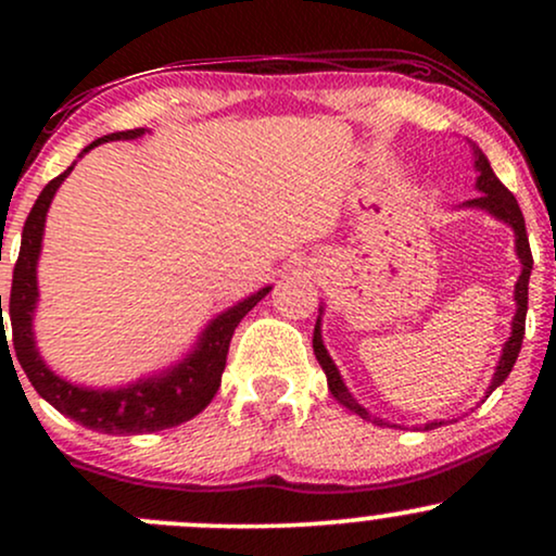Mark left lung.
Segmentation results:
<instances>
[{"label": "left lung", "instance_id": "1", "mask_svg": "<svg viewBox=\"0 0 556 556\" xmlns=\"http://www.w3.org/2000/svg\"><path fill=\"white\" fill-rule=\"evenodd\" d=\"M473 156H476V169H478V182H476V185H478V190H481V195L473 198V201H468V206L486 208L489 214H494L496 219L507 222V225L515 229V248H518V256H520V264H522V274H520L518 285H515V300H518V314H515V318H513V334H509V340L504 342L500 366H496L494 381H491V387H489V394H491L496 387L502 384L504 379H507L509 371H513L515 361H518L520 344H522V334H526L528 279H531L533 256H531V245H528L526 219H522V212H520L518 201H515V195L509 193V190L504 188V185L500 182V177H496L494 169H491L489 159L483 156V151L478 149L476 143H473ZM314 353H316V361L321 363L324 374H327L329 392L334 394V397L340 400L344 407H350V410H353L355 416L368 418L366 407H361L358 402L353 400V394L348 392V387L342 384V376H340V371H337L334 363H331L327 348H324V342H321V331H318V321H316V329H314ZM437 426H439V424H426V431L437 429Z\"/></svg>", "mask_w": 556, "mask_h": 556}]
</instances>
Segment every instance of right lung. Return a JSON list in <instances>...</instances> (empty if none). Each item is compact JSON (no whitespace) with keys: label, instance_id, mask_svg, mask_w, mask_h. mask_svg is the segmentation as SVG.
<instances>
[{"label":"right lung","instance_id":"1","mask_svg":"<svg viewBox=\"0 0 556 556\" xmlns=\"http://www.w3.org/2000/svg\"><path fill=\"white\" fill-rule=\"evenodd\" d=\"M146 127H136V130H123L112 132L93 140L91 146L80 151L88 154L93 146L106 143V140H130L143 136ZM78 162H73L62 172L60 177H54L47 188L41 190V195L36 198L34 208H30L28 219L23 227V240H21V256L15 261V271H12V290H10V324H12V344H15V355L21 361L25 376L34 384V389L41 394L49 405H54L62 416L73 418L75 424L86 426V429L112 433V437H130V433H151L172 429V426H180L182 420H190L203 407L212 402L216 389L222 384V374L227 366V350L229 340H232L235 329L242 321V316L258 303L271 287H264L256 295H251L242 303L232 305L222 316H216L208 329L203 331L198 350H193L190 358H185L180 366H175L172 371L156 379L138 381V384L123 387V389H86L75 387L70 381L60 379V376L49 371L43 366L41 355H38L36 342H34V308L38 298L36 287V261L41 253V235H43V222H47L49 203L60 188L62 180L73 172ZM0 314H2V295H0ZM4 324V318H2ZM2 342L8 340L4 327L0 331Z\"/></svg>","mask_w":556,"mask_h":556}]
</instances>
